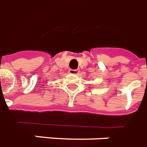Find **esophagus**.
<instances>
[{"mask_svg": "<svg viewBox=\"0 0 147 147\" xmlns=\"http://www.w3.org/2000/svg\"><path fill=\"white\" fill-rule=\"evenodd\" d=\"M69 73L71 74H79L80 70L79 69H76V70H72V69H70V70H69Z\"/></svg>", "mask_w": 147, "mask_h": 147, "instance_id": "1", "label": "esophagus"}]
</instances>
